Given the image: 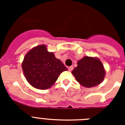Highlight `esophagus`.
<instances>
[{
    "label": "esophagus",
    "instance_id": "34e87169",
    "mask_svg": "<svg viewBox=\"0 0 125 125\" xmlns=\"http://www.w3.org/2000/svg\"><path fill=\"white\" fill-rule=\"evenodd\" d=\"M73 69H74V67H73L72 66H71V67H69V68H68V69H69V71H72V70H73Z\"/></svg>",
    "mask_w": 125,
    "mask_h": 125
}]
</instances>
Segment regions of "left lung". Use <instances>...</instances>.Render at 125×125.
<instances>
[{
	"instance_id": "obj_1",
	"label": "left lung",
	"mask_w": 125,
	"mask_h": 125,
	"mask_svg": "<svg viewBox=\"0 0 125 125\" xmlns=\"http://www.w3.org/2000/svg\"><path fill=\"white\" fill-rule=\"evenodd\" d=\"M77 82L83 86L92 88L103 81L105 71L98 58L84 56L77 62V66L72 71Z\"/></svg>"
}]
</instances>
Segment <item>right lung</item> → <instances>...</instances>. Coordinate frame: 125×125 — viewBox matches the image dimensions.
<instances>
[{
	"label": "right lung",
	"instance_id": "add662e5",
	"mask_svg": "<svg viewBox=\"0 0 125 125\" xmlns=\"http://www.w3.org/2000/svg\"><path fill=\"white\" fill-rule=\"evenodd\" d=\"M25 77L30 85L39 90L50 88L60 74L67 69L46 45L34 47L27 53L22 62Z\"/></svg>",
	"mask_w": 125,
	"mask_h": 125
}]
</instances>
